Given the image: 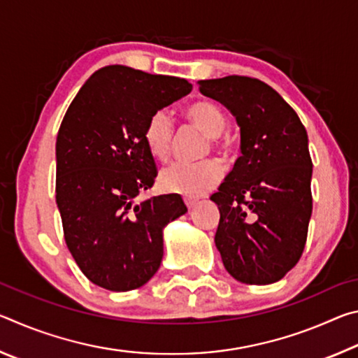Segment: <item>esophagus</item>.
<instances>
[{
    "instance_id": "esophagus-1",
    "label": "esophagus",
    "mask_w": 358,
    "mask_h": 358,
    "mask_svg": "<svg viewBox=\"0 0 358 358\" xmlns=\"http://www.w3.org/2000/svg\"><path fill=\"white\" fill-rule=\"evenodd\" d=\"M185 203H186V207H187V208L192 210L194 207H196L197 201H194V199H191V197H185Z\"/></svg>"
}]
</instances>
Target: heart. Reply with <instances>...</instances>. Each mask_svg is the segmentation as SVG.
Wrapping results in <instances>:
<instances>
[{
    "label": "heart",
    "instance_id": "obj_1",
    "mask_svg": "<svg viewBox=\"0 0 358 358\" xmlns=\"http://www.w3.org/2000/svg\"><path fill=\"white\" fill-rule=\"evenodd\" d=\"M186 118L211 138L213 147L221 148L220 137L227 126V117L222 108L211 101L194 102L186 108ZM143 141L150 155L156 159H166L173 143V123L164 110L155 112L143 129ZM221 178V167L215 161H202L196 164L172 162L159 173V185L167 192L197 197L208 192Z\"/></svg>",
    "mask_w": 358,
    "mask_h": 358
}]
</instances>
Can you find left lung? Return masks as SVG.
Here are the masks:
<instances>
[{
    "mask_svg": "<svg viewBox=\"0 0 358 358\" xmlns=\"http://www.w3.org/2000/svg\"><path fill=\"white\" fill-rule=\"evenodd\" d=\"M240 126L241 156L210 199L220 208L215 243L222 264L245 284L280 281L305 250L313 213V162L299 115L257 78L199 82Z\"/></svg>",
    "mask_w": 358,
    "mask_h": 358,
    "instance_id": "obj_1",
    "label": "left lung"
}]
</instances>
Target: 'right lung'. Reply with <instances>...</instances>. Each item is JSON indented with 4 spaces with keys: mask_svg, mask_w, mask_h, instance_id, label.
<instances>
[{
    "mask_svg": "<svg viewBox=\"0 0 358 358\" xmlns=\"http://www.w3.org/2000/svg\"><path fill=\"white\" fill-rule=\"evenodd\" d=\"M191 90L185 78L112 64L85 82L64 115L57 205L66 245L96 286L126 292L148 282L164 254V227L187 211L178 194L137 196L157 175L145 124Z\"/></svg>",
    "mask_w": 358,
    "mask_h": 358,
    "instance_id": "right-lung-1",
    "label": "right lung"
}]
</instances>
